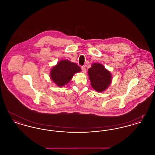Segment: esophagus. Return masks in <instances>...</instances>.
<instances>
[{
	"label": "esophagus",
	"mask_w": 155,
	"mask_h": 155,
	"mask_svg": "<svg viewBox=\"0 0 155 155\" xmlns=\"http://www.w3.org/2000/svg\"><path fill=\"white\" fill-rule=\"evenodd\" d=\"M81 70H82V71L84 73H86V68L85 66H83L81 67Z\"/></svg>",
	"instance_id": "34e87169"
}]
</instances>
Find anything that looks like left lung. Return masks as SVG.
<instances>
[{
  "label": "left lung",
  "mask_w": 155,
  "mask_h": 155,
  "mask_svg": "<svg viewBox=\"0 0 155 155\" xmlns=\"http://www.w3.org/2000/svg\"><path fill=\"white\" fill-rule=\"evenodd\" d=\"M88 75L92 87L97 92H102L110 84V73L100 63L92 64L88 69Z\"/></svg>",
  "instance_id": "8db88e82"
}]
</instances>
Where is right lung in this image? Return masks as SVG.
Returning <instances> with one entry per match:
<instances>
[{"mask_svg": "<svg viewBox=\"0 0 155 155\" xmlns=\"http://www.w3.org/2000/svg\"><path fill=\"white\" fill-rule=\"evenodd\" d=\"M80 67L76 63L65 60L59 61L52 68L51 78L58 86L65 85L70 81L75 73L81 71Z\"/></svg>", "mask_w": 155, "mask_h": 155, "instance_id": "right-lung-1", "label": "right lung"}]
</instances>
